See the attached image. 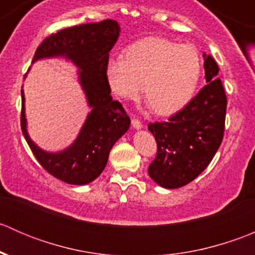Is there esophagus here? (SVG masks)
<instances>
[{"mask_svg":"<svg viewBox=\"0 0 255 255\" xmlns=\"http://www.w3.org/2000/svg\"><path fill=\"white\" fill-rule=\"evenodd\" d=\"M132 126L135 128V129H139V128H143V123L140 122L138 118H132Z\"/></svg>","mask_w":255,"mask_h":255,"instance_id":"obj_1","label":"esophagus"}]
</instances>
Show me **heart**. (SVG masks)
Masks as SVG:
<instances>
[{"label":"heart","mask_w":255,"mask_h":255,"mask_svg":"<svg viewBox=\"0 0 255 255\" xmlns=\"http://www.w3.org/2000/svg\"><path fill=\"white\" fill-rule=\"evenodd\" d=\"M199 50L161 37H148L128 47L126 56L107 63L106 75L112 91L123 99H135L143 89L159 115L184 109L194 96L201 76Z\"/></svg>","instance_id":"obj_1"}]
</instances>
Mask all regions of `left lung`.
<instances>
[{"instance_id":"obj_1","label":"left lung","mask_w":255,"mask_h":255,"mask_svg":"<svg viewBox=\"0 0 255 255\" xmlns=\"http://www.w3.org/2000/svg\"><path fill=\"white\" fill-rule=\"evenodd\" d=\"M204 56L206 86L166 122L148 126L158 148L148 168L149 176L166 189H177L196 179L223 139L227 97L217 63L210 55Z\"/></svg>"}]
</instances>
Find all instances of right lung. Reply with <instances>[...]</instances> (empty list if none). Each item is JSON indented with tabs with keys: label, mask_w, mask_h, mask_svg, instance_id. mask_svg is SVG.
I'll return each instance as SVG.
<instances>
[{
	"label": "right lung",
	"mask_w": 255,
	"mask_h": 255,
	"mask_svg": "<svg viewBox=\"0 0 255 255\" xmlns=\"http://www.w3.org/2000/svg\"><path fill=\"white\" fill-rule=\"evenodd\" d=\"M120 35L116 20L74 25L51 33L33 56L38 59L64 55L81 69L80 82L91 107L78 139L64 151L47 153L30 140L25 128L22 94L20 128L38 163L56 179L73 185L94 181L106 166L110 150L129 128L130 120L122 104L113 101L106 75L109 53Z\"/></svg>",
	"instance_id": "obj_1"
}]
</instances>
